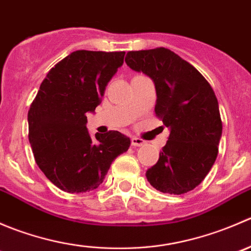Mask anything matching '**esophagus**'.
<instances>
[{"mask_svg":"<svg viewBox=\"0 0 251 251\" xmlns=\"http://www.w3.org/2000/svg\"><path fill=\"white\" fill-rule=\"evenodd\" d=\"M131 144H132L133 147H141L144 144V141L141 140V138H138V137H132L131 138Z\"/></svg>","mask_w":251,"mask_h":251,"instance_id":"1","label":"esophagus"}]
</instances>
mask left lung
<instances>
[{"instance_id":"obj_1","label":"left lung","mask_w":251,"mask_h":251,"mask_svg":"<svg viewBox=\"0 0 251 251\" xmlns=\"http://www.w3.org/2000/svg\"><path fill=\"white\" fill-rule=\"evenodd\" d=\"M125 62L153 80L155 114L170 130L147 179L163 193H187L209 174L219 153L222 121L214 90L193 65L168 48L132 50Z\"/></svg>"}]
</instances>
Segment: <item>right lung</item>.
Here are the masks:
<instances>
[{"mask_svg": "<svg viewBox=\"0 0 251 251\" xmlns=\"http://www.w3.org/2000/svg\"><path fill=\"white\" fill-rule=\"evenodd\" d=\"M125 52L75 50L48 72L27 113L35 161L54 186L68 193L96 189L111 163L130 147L119 131L91 137L87 113H95Z\"/></svg>", "mask_w": 251, "mask_h": 251, "instance_id": "1", "label": "right lung"}]
</instances>
